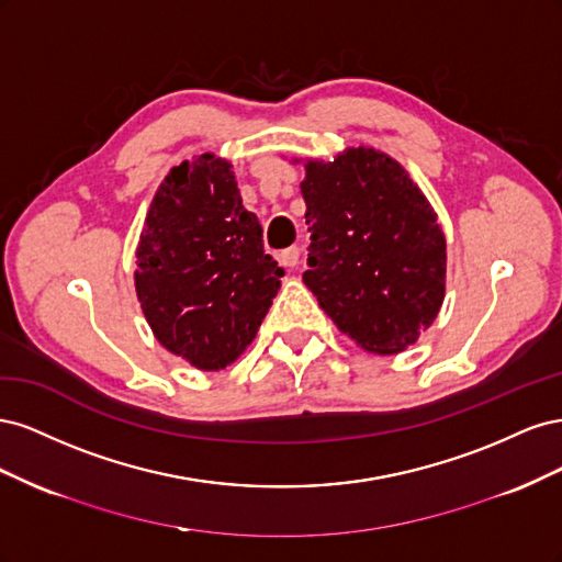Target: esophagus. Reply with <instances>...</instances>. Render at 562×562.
Instances as JSON below:
<instances>
[{"label":"esophagus","instance_id":"34e87169","mask_svg":"<svg viewBox=\"0 0 562 562\" xmlns=\"http://www.w3.org/2000/svg\"><path fill=\"white\" fill-rule=\"evenodd\" d=\"M277 260L283 265V267H288V269H293L295 265H297V260H300V248L297 246H291V248H283L279 255H277Z\"/></svg>","mask_w":562,"mask_h":562}]
</instances>
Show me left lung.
I'll return each mask as SVG.
<instances>
[{
	"instance_id": "1",
	"label": "left lung",
	"mask_w": 562,
	"mask_h": 562,
	"mask_svg": "<svg viewBox=\"0 0 562 562\" xmlns=\"http://www.w3.org/2000/svg\"><path fill=\"white\" fill-rule=\"evenodd\" d=\"M312 244L302 279L321 310L375 353L411 347L446 293V239L398 161L351 147L302 180Z\"/></svg>"
}]
</instances>
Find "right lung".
Masks as SVG:
<instances>
[{"instance_id": "right-lung-1", "label": "right lung", "mask_w": 562, "mask_h": 562, "mask_svg": "<svg viewBox=\"0 0 562 562\" xmlns=\"http://www.w3.org/2000/svg\"><path fill=\"white\" fill-rule=\"evenodd\" d=\"M281 277L232 164L201 155L166 176L140 234L135 291L168 351L201 370L229 366L252 342Z\"/></svg>"}]
</instances>
